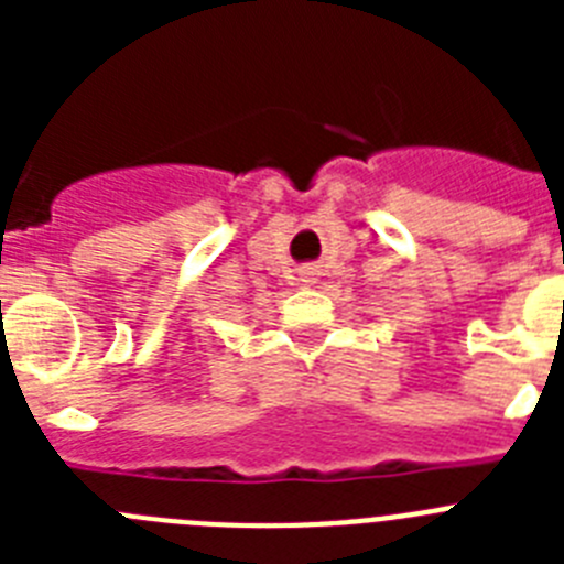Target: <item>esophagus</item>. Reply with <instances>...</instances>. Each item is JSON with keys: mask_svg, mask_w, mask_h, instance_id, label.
Here are the masks:
<instances>
[{"mask_svg": "<svg viewBox=\"0 0 564 564\" xmlns=\"http://www.w3.org/2000/svg\"><path fill=\"white\" fill-rule=\"evenodd\" d=\"M299 282H305V285H313V282H316V271H313V268H302V273H299Z\"/></svg>", "mask_w": 564, "mask_h": 564, "instance_id": "esophagus-1", "label": "esophagus"}]
</instances>
